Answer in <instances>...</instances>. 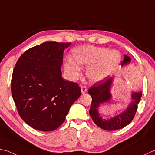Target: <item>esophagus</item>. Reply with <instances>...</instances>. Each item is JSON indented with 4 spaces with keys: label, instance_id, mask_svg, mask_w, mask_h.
Returning <instances> with one entry per match:
<instances>
[{
    "label": "esophagus",
    "instance_id": "obj_1",
    "mask_svg": "<svg viewBox=\"0 0 155 155\" xmlns=\"http://www.w3.org/2000/svg\"><path fill=\"white\" fill-rule=\"evenodd\" d=\"M81 93L82 94H85L87 93V88H86L85 86H82V87H81Z\"/></svg>",
    "mask_w": 155,
    "mask_h": 155
}]
</instances>
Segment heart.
Masks as SVG:
<instances>
[{
    "instance_id": "1",
    "label": "heart",
    "mask_w": 155,
    "mask_h": 155,
    "mask_svg": "<svg viewBox=\"0 0 155 155\" xmlns=\"http://www.w3.org/2000/svg\"><path fill=\"white\" fill-rule=\"evenodd\" d=\"M73 57L75 64L69 61L64 65L70 77L77 80L81 76L78 65L81 67H88L86 76L95 82H101L110 77L121 61V54L118 50H108L107 48L93 46H82L75 49L73 50Z\"/></svg>"
}]
</instances>
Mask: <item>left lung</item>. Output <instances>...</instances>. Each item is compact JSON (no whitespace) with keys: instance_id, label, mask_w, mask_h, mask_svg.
I'll return each mask as SVG.
<instances>
[{"instance_id":"obj_1","label":"left lung","mask_w":155,"mask_h":155,"mask_svg":"<svg viewBox=\"0 0 155 155\" xmlns=\"http://www.w3.org/2000/svg\"><path fill=\"white\" fill-rule=\"evenodd\" d=\"M131 59L129 56L124 55V61L121 66L124 67L131 63ZM106 80V79H105ZM99 82L88 90V94L92 97V104L89 114L92 119L97 126L107 131H116L124 128L131 123L137 110V105L142 97L141 91H132L130 101L126 109L119 114L110 118H104L99 112V107L105 104H110L112 99L111 89L113 86L114 77L108 78L107 80Z\"/></svg>"}]
</instances>
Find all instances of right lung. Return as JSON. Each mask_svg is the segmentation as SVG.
Here are the masks:
<instances>
[{
	"mask_svg": "<svg viewBox=\"0 0 155 155\" xmlns=\"http://www.w3.org/2000/svg\"><path fill=\"white\" fill-rule=\"evenodd\" d=\"M71 43L44 42L26 50L16 62L13 99L20 117L35 129H56L80 96L78 84L62 78L63 52Z\"/></svg>",
	"mask_w": 155,
	"mask_h": 155,
	"instance_id": "obj_1",
	"label": "right lung"
}]
</instances>
